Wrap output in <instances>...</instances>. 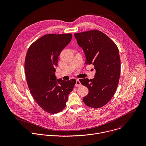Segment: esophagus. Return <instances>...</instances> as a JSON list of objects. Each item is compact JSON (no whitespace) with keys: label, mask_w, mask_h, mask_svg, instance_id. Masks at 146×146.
<instances>
[{"label":"esophagus","mask_w":146,"mask_h":146,"mask_svg":"<svg viewBox=\"0 0 146 146\" xmlns=\"http://www.w3.org/2000/svg\"><path fill=\"white\" fill-rule=\"evenodd\" d=\"M82 86V84L80 83V81L79 80H77L76 82V84H75V86L79 87V86Z\"/></svg>","instance_id":"obj_1"}]
</instances>
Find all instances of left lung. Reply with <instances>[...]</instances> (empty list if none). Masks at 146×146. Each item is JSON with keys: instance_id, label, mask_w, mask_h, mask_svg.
<instances>
[{"instance_id": "left-lung-1", "label": "left lung", "mask_w": 146, "mask_h": 146, "mask_svg": "<svg viewBox=\"0 0 146 146\" xmlns=\"http://www.w3.org/2000/svg\"><path fill=\"white\" fill-rule=\"evenodd\" d=\"M83 49L86 64H93L94 78L80 79L89 90L83 98L86 106L98 108L111 100L117 87L120 75V58L116 44L104 33L93 30L74 34Z\"/></svg>"}]
</instances>
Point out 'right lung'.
I'll return each mask as SVG.
<instances>
[{
    "label": "right lung",
    "instance_id": "right-lung-1",
    "mask_svg": "<svg viewBox=\"0 0 146 146\" xmlns=\"http://www.w3.org/2000/svg\"><path fill=\"white\" fill-rule=\"evenodd\" d=\"M71 34H47L29 48L25 61L26 80L37 104L49 113H57L66 107L67 97L76 80H56L54 67L64 48L71 42Z\"/></svg>",
    "mask_w": 146,
    "mask_h": 146
}]
</instances>
